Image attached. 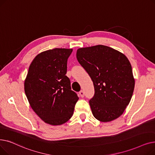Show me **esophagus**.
<instances>
[{"label":"esophagus","instance_id":"1","mask_svg":"<svg viewBox=\"0 0 155 155\" xmlns=\"http://www.w3.org/2000/svg\"><path fill=\"white\" fill-rule=\"evenodd\" d=\"M79 95H80V97H81L83 98V97H84V91H82V90L79 91Z\"/></svg>","mask_w":155,"mask_h":155}]
</instances>
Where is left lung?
Returning <instances> with one entry per match:
<instances>
[{"label": "left lung", "instance_id": "1", "mask_svg": "<svg viewBox=\"0 0 155 155\" xmlns=\"http://www.w3.org/2000/svg\"><path fill=\"white\" fill-rule=\"evenodd\" d=\"M76 57L93 83L94 94L89 101L93 116L103 122L117 119L129 105L134 89L128 58L101 45L79 48Z\"/></svg>", "mask_w": 155, "mask_h": 155}]
</instances>
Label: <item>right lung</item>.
<instances>
[{
	"instance_id": "right-lung-1",
	"label": "right lung",
	"mask_w": 155,
	"mask_h": 155,
	"mask_svg": "<svg viewBox=\"0 0 155 155\" xmlns=\"http://www.w3.org/2000/svg\"><path fill=\"white\" fill-rule=\"evenodd\" d=\"M72 51L54 48L39 54L29 65L25 81V94L33 111L52 126L68 122L79 100L65 76Z\"/></svg>"
}]
</instances>
